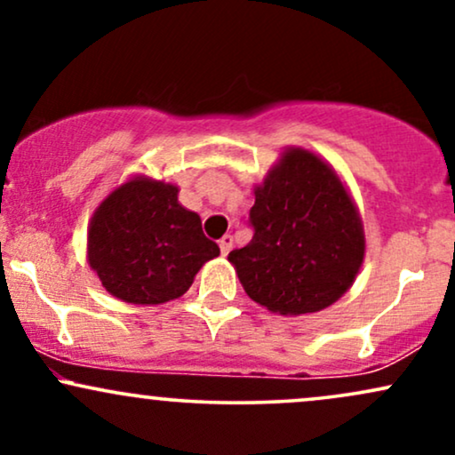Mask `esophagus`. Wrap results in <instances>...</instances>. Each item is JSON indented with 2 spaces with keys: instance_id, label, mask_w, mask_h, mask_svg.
Segmentation results:
<instances>
[{
  "instance_id": "obj_1",
  "label": "esophagus",
  "mask_w": 455,
  "mask_h": 455,
  "mask_svg": "<svg viewBox=\"0 0 455 455\" xmlns=\"http://www.w3.org/2000/svg\"><path fill=\"white\" fill-rule=\"evenodd\" d=\"M218 245H220L222 257H227V254L231 252V248H233V237H231V235H224L220 242H218Z\"/></svg>"
}]
</instances>
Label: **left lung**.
Returning a JSON list of instances; mask_svg holds the SVG:
<instances>
[{"label":"left lung","instance_id":"obj_1","mask_svg":"<svg viewBox=\"0 0 455 455\" xmlns=\"http://www.w3.org/2000/svg\"><path fill=\"white\" fill-rule=\"evenodd\" d=\"M254 235L233 250L243 291L278 315H307L351 289L363 263L365 237L351 195L325 160L289 148L254 188Z\"/></svg>","mask_w":455,"mask_h":455}]
</instances>
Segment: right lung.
<instances>
[{
    "instance_id": "obj_1",
    "label": "right lung",
    "mask_w": 455,
    "mask_h": 455,
    "mask_svg": "<svg viewBox=\"0 0 455 455\" xmlns=\"http://www.w3.org/2000/svg\"><path fill=\"white\" fill-rule=\"evenodd\" d=\"M177 192L173 184L139 175L115 188L93 212L87 260L117 299L140 306L177 299L196 271L220 254Z\"/></svg>"
}]
</instances>
